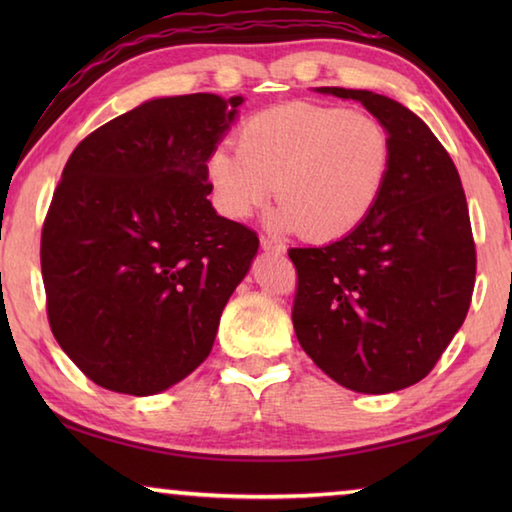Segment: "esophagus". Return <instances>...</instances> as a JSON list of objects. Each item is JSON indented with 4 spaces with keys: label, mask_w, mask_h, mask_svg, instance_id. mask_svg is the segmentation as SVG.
I'll use <instances>...</instances> for the list:
<instances>
[{
    "label": "esophagus",
    "mask_w": 512,
    "mask_h": 512,
    "mask_svg": "<svg viewBox=\"0 0 512 512\" xmlns=\"http://www.w3.org/2000/svg\"><path fill=\"white\" fill-rule=\"evenodd\" d=\"M262 248L268 250V253H275V255L284 253V246L277 244V241H273V239H268V237H262Z\"/></svg>",
    "instance_id": "obj_1"
}]
</instances>
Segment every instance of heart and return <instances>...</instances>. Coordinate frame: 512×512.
Listing matches in <instances>:
<instances>
[{"mask_svg": "<svg viewBox=\"0 0 512 512\" xmlns=\"http://www.w3.org/2000/svg\"><path fill=\"white\" fill-rule=\"evenodd\" d=\"M237 149L219 146L205 164L214 207L232 221L277 194L271 225L311 241L348 237L368 219L393 173V140L361 110L291 101L246 117Z\"/></svg>", "mask_w": 512, "mask_h": 512, "instance_id": "1", "label": "heart"}]
</instances>
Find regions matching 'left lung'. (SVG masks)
Instances as JSON below:
<instances>
[{
    "mask_svg": "<svg viewBox=\"0 0 512 512\" xmlns=\"http://www.w3.org/2000/svg\"><path fill=\"white\" fill-rule=\"evenodd\" d=\"M354 99L388 128L393 173L357 230L323 248H291L298 273L293 329L316 366L350 391L384 395L436 366L470 309L476 250L452 158L402 103Z\"/></svg>",
    "mask_w": 512,
    "mask_h": 512,
    "instance_id": "8db88e82",
    "label": "left lung"
}]
</instances>
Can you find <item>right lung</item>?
I'll use <instances>...</instances> for the list:
<instances>
[{
	"instance_id": "1",
	"label": "right lung",
	"mask_w": 512,
	"mask_h": 512,
	"mask_svg": "<svg viewBox=\"0 0 512 512\" xmlns=\"http://www.w3.org/2000/svg\"><path fill=\"white\" fill-rule=\"evenodd\" d=\"M244 97H162L76 146L42 225L51 332L94 384L155 395L207 359L259 239L216 214L205 164Z\"/></svg>"
}]
</instances>
